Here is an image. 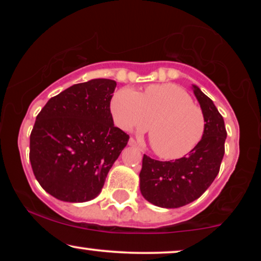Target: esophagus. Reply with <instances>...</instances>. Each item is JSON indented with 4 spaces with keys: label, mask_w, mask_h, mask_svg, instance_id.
Masks as SVG:
<instances>
[{
    "label": "esophagus",
    "mask_w": 261,
    "mask_h": 261,
    "mask_svg": "<svg viewBox=\"0 0 261 261\" xmlns=\"http://www.w3.org/2000/svg\"><path fill=\"white\" fill-rule=\"evenodd\" d=\"M128 144H129L130 146H138V144H137V141H135L133 138H130V139H129V142H128Z\"/></svg>",
    "instance_id": "34e87169"
}]
</instances>
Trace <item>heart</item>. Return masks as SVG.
Masks as SVG:
<instances>
[{
	"label": "heart",
	"instance_id": "b5f03b06",
	"mask_svg": "<svg viewBox=\"0 0 261 261\" xmlns=\"http://www.w3.org/2000/svg\"><path fill=\"white\" fill-rule=\"evenodd\" d=\"M113 117L124 130L148 128L154 153L166 160L184 158L199 145L205 133V116L183 88L153 84L144 94L132 88L115 92L110 102ZM152 122L151 123L150 121Z\"/></svg>",
	"mask_w": 261,
	"mask_h": 261
}]
</instances>
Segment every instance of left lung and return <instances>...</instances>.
Here are the masks:
<instances>
[{"mask_svg": "<svg viewBox=\"0 0 261 261\" xmlns=\"http://www.w3.org/2000/svg\"><path fill=\"white\" fill-rule=\"evenodd\" d=\"M205 116V133L191 153L174 162H160L144 154L140 191L145 199L162 208H179L204 194L220 171L227 130L223 117L208 96L194 85Z\"/></svg>", "mask_w": 261, "mask_h": 261, "instance_id": "8db88e82", "label": "left lung"}]
</instances>
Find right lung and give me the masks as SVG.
<instances>
[{"mask_svg":"<svg viewBox=\"0 0 261 261\" xmlns=\"http://www.w3.org/2000/svg\"><path fill=\"white\" fill-rule=\"evenodd\" d=\"M112 80L74 84L49 98L30 138L32 170L45 191L60 201L95 198L129 135L114 126Z\"/></svg>","mask_w":261,"mask_h":261,"instance_id":"add662e5","label":"right lung"}]
</instances>
